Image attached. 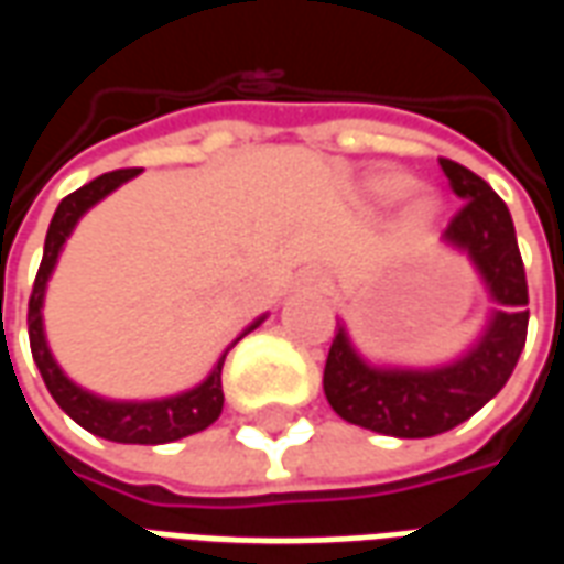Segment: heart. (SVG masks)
<instances>
[{
	"mask_svg": "<svg viewBox=\"0 0 564 564\" xmlns=\"http://www.w3.org/2000/svg\"><path fill=\"white\" fill-rule=\"evenodd\" d=\"M371 189H375L380 198H387V202H390V198L404 196V193L411 189V181H408L404 174L390 172V174H380V177H375ZM408 214H411V220L414 223H425L429 217H432V214H435V202H432V198L420 196L414 205H411V210H408Z\"/></svg>",
	"mask_w": 564,
	"mask_h": 564,
	"instance_id": "1",
	"label": "heart"
}]
</instances>
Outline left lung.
Masks as SVG:
<instances>
[{
  "label": "left lung",
  "mask_w": 564,
  "mask_h": 564,
  "mask_svg": "<svg viewBox=\"0 0 564 564\" xmlns=\"http://www.w3.org/2000/svg\"><path fill=\"white\" fill-rule=\"evenodd\" d=\"M437 162L465 202L444 241L471 257L498 307L484 338L444 368H371L338 329L323 371L326 399L341 420L380 435L432 437L456 429L501 392L525 347L529 286L508 205L471 169L444 156Z\"/></svg>",
  "instance_id": "1"
}]
</instances>
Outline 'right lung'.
Here are the masks:
<instances>
[{"mask_svg": "<svg viewBox=\"0 0 564 564\" xmlns=\"http://www.w3.org/2000/svg\"><path fill=\"white\" fill-rule=\"evenodd\" d=\"M141 169H117V172L99 174L96 181L84 184L75 193H68L59 208H56L47 238H44V257L32 283L30 295V314H26V326H30V347L32 359L42 371L44 387L54 395V402L66 411L78 425H84L93 435L105 437V441H117V444H169L177 437L196 435L202 429H208L223 411V362L226 354L232 350L235 344L245 338L247 332H253L262 323H250L238 338H235L226 350H223L220 362L214 366L208 378L198 383L196 390L181 392L172 399H160V402H108L99 399L93 392L80 390L72 380L63 375V368L56 366L54 356L47 350L44 341V326H42V302L44 290H47V278L56 265V257L66 245V238L75 229V223L84 217V210H90L99 198H105L111 189L120 184H127L129 177H135Z\"/></svg>", "mask_w": 564, "mask_h": 564, "instance_id": "right-lung-1", "label": "right lung"}]
</instances>
